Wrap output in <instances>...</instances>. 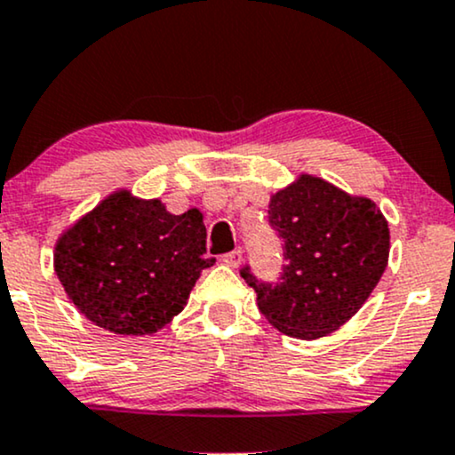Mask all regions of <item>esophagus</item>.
<instances>
[{"label": "esophagus", "mask_w": 455, "mask_h": 455, "mask_svg": "<svg viewBox=\"0 0 455 455\" xmlns=\"http://www.w3.org/2000/svg\"><path fill=\"white\" fill-rule=\"evenodd\" d=\"M242 260H243L242 250H233V252L224 254V257H222V263L228 265V267H233V269L239 267V265H242Z\"/></svg>", "instance_id": "34e87169"}]
</instances>
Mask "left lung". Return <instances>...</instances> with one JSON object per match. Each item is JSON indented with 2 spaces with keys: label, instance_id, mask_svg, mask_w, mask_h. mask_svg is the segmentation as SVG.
<instances>
[{
  "label": "left lung",
  "instance_id": "left-lung-1",
  "mask_svg": "<svg viewBox=\"0 0 455 455\" xmlns=\"http://www.w3.org/2000/svg\"><path fill=\"white\" fill-rule=\"evenodd\" d=\"M269 222L284 239V271L257 291L260 315L278 331L316 340L340 329L368 301L389 260V224L377 203L301 173L269 198Z\"/></svg>",
  "mask_w": 455,
  "mask_h": 455
}]
</instances>
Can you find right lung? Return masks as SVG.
I'll return each mask as SVG.
<instances>
[{
  "label": "right lung",
  "instance_id": "obj_1",
  "mask_svg": "<svg viewBox=\"0 0 455 455\" xmlns=\"http://www.w3.org/2000/svg\"><path fill=\"white\" fill-rule=\"evenodd\" d=\"M203 213L181 216L128 188L104 196L64 228L53 267L87 321L117 336H148L184 310L207 257Z\"/></svg>",
  "mask_w": 455,
  "mask_h": 455
}]
</instances>
